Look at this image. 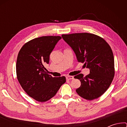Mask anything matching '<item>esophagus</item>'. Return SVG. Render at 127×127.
<instances>
[{
	"label": "esophagus",
	"mask_w": 127,
	"mask_h": 127,
	"mask_svg": "<svg viewBox=\"0 0 127 127\" xmlns=\"http://www.w3.org/2000/svg\"><path fill=\"white\" fill-rule=\"evenodd\" d=\"M74 77L73 76H66V79L68 80H71V79H73Z\"/></svg>",
	"instance_id": "1"
}]
</instances>
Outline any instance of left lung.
I'll use <instances>...</instances> for the list:
<instances>
[{
	"label": "left lung",
	"mask_w": 127,
	"mask_h": 127,
	"mask_svg": "<svg viewBox=\"0 0 127 127\" xmlns=\"http://www.w3.org/2000/svg\"><path fill=\"white\" fill-rule=\"evenodd\" d=\"M62 38L76 54L77 61L84 63L90 74H79L81 86L77 93L85 99L99 97L110 86L114 77V59L112 50L104 38L92 33L62 35Z\"/></svg>",
	"instance_id": "left-lung-1"
}]
</instances>
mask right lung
<instances>
[{
  "mask_svg": "<svg viewBox=\"0 0 127 127\" xmlns=\"http://www.w3.org/2000/svg\"><path fill=\"white\" fill-rule=\"evenodd\" d=\"M61 36H49L34 38L23 45L18 54L17 77L28 95L39 102H45L54 96L65 82L64 76L53 77L45 71L50 54Z\"/></svg>",
  "mask_w": 127,
  "mask_h": 127,
  "instance_id": "obj_1",
  "label": "right lung"
}]
</instances>
